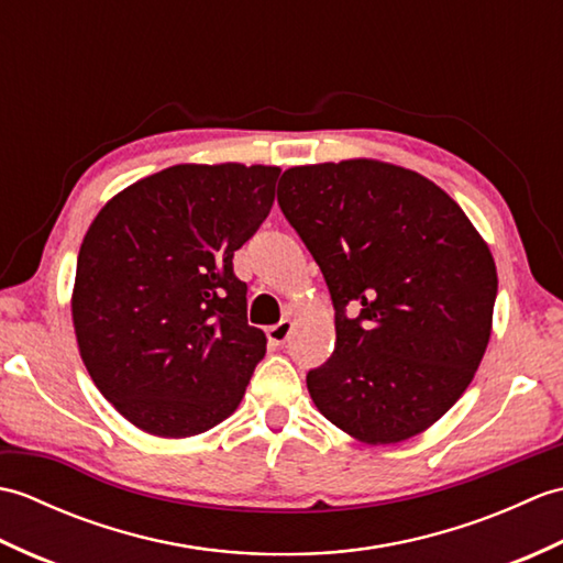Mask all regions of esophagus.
Wrapping results in <instances>:
<instances>
[{"instance_id": "obj_1", "label": "esophagus", "mask_w": 563, "mask_h": 563, "mask_svg": "<svg viewBox=\"0 0 563 563\" xmlns=\"http://www.w3.org/2000/svg\"><path fill=\"white\" fill-rule=\"evenodd\" d=\"M290 333H292V321H290V319H280L278 324L268 327L266 336H268V341H271L273 345H283L285 341L290 339Z\"/></svg>"}]
</instances>
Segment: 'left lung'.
I'll list each match as a JSON object with an SVG mask.
<instances>
[{"instance_id": "1", "label": "left lung", "mask_w": 563, "mask_h": 563, "mask_svg": "<svg viewBox=\"0 0 563 563\" xmlns=\"http://www.w3.org/2000/svg\"><path fill=\"white\" fill-rule=\"evenodd\" d=\"M278 206L336 309V349L309 397L367 445L409 440L452 409L492 339L496 263L445 190L404 166H292Z\"/></svg>"}]
</instances>
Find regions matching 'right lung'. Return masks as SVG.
<instances>
[{
  "mask_svg": "<svg viewBox=\"0 0 563 563\" xmlns=\"http://www.w3.org/2000/svg\"><path fill=\"white\" fill-rule=\"evenodd\" d=\"M278 176L176 164L113 196L84 236L71 290L79 355L145 433L190 438L222 423L266 355L232 258L268 218Z\"/></svg>",
  "mask_w": 563,
  "mask_h": 563,
  "instance_id": "add662e5",
  "label": "right lung"
}]
</instances>
